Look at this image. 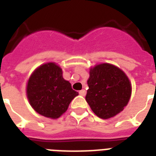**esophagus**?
<instances>
[{
  "mask_svg": "<svg viewBox=\"0 0 156 156\" xmlns=\"http://www.w3.org/2000/svg\"><path fill=\"white\" fill-rule=\"evenodd\" d=\"M86 93H87V91H86L84 89H83V90H81L80 91H79V94H80V95H82V96H85Z\"/></svg>",
  "mask_w": 156,
  "mask_h": 156,
  "instance_id": "esophagus-1",
  "label": "esophagus"
}]
</instances>
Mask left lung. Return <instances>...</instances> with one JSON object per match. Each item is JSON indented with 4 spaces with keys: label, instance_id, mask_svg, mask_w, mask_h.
<instances>
[{
    "label": "left lung",
    "instance_id": "left-lung-1",
    "mask_svg": "<svg viewBox=\"0 0 156 156\" xmlns=\"http://www.w3.org/2000/svg\"><path fill=\"white\" fill-rule=\"evenodd\" d=\"M87 84L86 100L100 118L116 116L130 99L132 88L128 77L111 64H100L90 69Z\"/></svg>",
    "mask_w": 156,
    "mask_h": 156
}]
</instances>
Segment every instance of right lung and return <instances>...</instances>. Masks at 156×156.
Returning a JSON list of instances; mask_svg holds the SVG:
<instances>
[{
    "label": "right lung",
    "instance_id": "obj_1",
    "mask_svg": "<svg viewBox=\"0 0 156 156\" xmlns=\"http://www.w3.org/2000/svg\"><path fill=\"white\" fill-rule=\"evenodd\" d=\"M29 103L40 115L56 119L66 112L78 93L65 80L62 69L53 62L44 64L30 75L27 87Z\"/></svg>",
    "mask_w": 156,
    "mask_h": 156
}]
</instances>
